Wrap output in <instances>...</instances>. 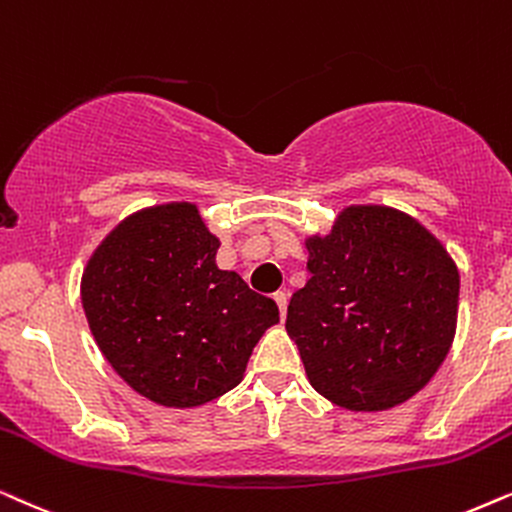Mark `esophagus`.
<instances>
[{
  "label": "esophagus",
  "instance_id": "34e87169",
  "mask_svg": "<svg viewBox=\"0 0 512 512\" xmlns=\"http://www.w3.org/2000/svg\"><path fill=\"white\" fill-rule=\"evenodd\" d=\"M274 299H276V304H278V311H281V318H285V311H288V295H285L283 290H278L276 295H274Z\"/></svg>",
  "mask_w": 512,
  "mask_h": 512
}]
</instances>
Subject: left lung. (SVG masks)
<instances>
[{
    "label": "left lung",
    "instance_id": "8db88e82",
    "mask_svg": "<svg viewBox=\"0 0 512 512\" xmlns=\"http://www.w3.org/2000/svg\"><path fill=\"white\" fill-rule=\"evenodd\" d=\"M306 250L311 278L292 295L285 330L311 386L351 412L410 400L452 346V257L417 220L384 206L346 208Z\"/></svg>",
    "mask_w": 512,
    "mask_h": 512
}]
</instances>
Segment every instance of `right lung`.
<instances>
[{"instance_id":"obj_1","label":"right lung","mask_w":512,"mask_h":512,"mask_svg":"<svg viewBox=\"0 0 512 512\" xmlns=\"http://www.w3.org/2000/svg\"><path fill=\"white\" fill-rule=\"evenodd\" d=\"M220 241L192 203L135 213L86 264L81 304L102 356L133 391L196 407L241 384L274 299L215 264Z\"/></svg>"}]
</instances>
